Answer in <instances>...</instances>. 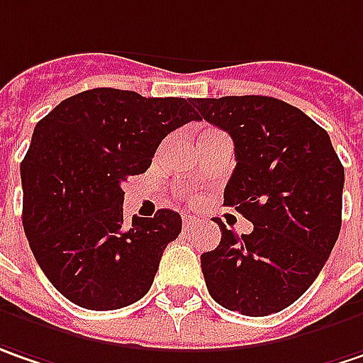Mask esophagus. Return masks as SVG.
<instances>
[{
  "label": "esophagus",
  "mask_w": 363,
  "mask_h": 363,
  "mask_svg": "<svg viewBox=\"0 0 363 363\" xmlns=\"http://www.w3.org/2000/svg\"><path fill=\"white\" fill-rule=\"evenodd\" d=\"M197 224H199V220H197L195 216H191V213H184V216H182V225H184V228H193V225Z\"/></svg>",
  "instance_id": "34e87169"
}]
</instances>
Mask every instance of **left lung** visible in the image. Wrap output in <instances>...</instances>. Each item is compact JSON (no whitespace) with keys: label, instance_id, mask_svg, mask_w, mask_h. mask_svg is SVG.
I'll return each instance as SVG.
<instances>
[{"label":"left lung","instance_id":"1","mask_svg":"<svg viewBox=\"0 0 363 363\" xmlns=\"http://www.w3.org/2000/svg\"><path fill=\"white\" fill-rule=\"evenodd\" d=\"M193 104L234 141L224 205L252 222V232L240 236L216 220L222 240L201 255L207 289L220 306L245 316L288 308L314 284L341 230L345 170L329 133L271 96Z\"/></svg>","mask_w":363,"mask_h":363}]
</instances>
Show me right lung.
I'll return each instance as SVG.
<instances>
[{"label":"right lung","mask_w":363,"mask_h":363,"mask_svg":"<svg viewBox=\"0 0 363 363\" xmlns=\"http://www.w3.org/2000/svg\"><path fill=\"white\" fill-rule=\"evenodd\" d=\"M191 121H199L193 100L94 88L36 123L20 164L22 225L38 267L69 302L117 310L152 288L182 220L158 209L125 224L123 182L145 172L162 139Z\"/></svg>","instance_id":"right-lung-1"}]
</instances>
